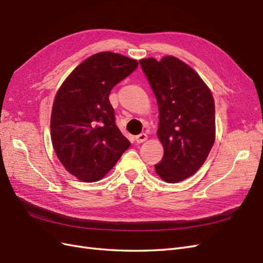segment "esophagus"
I'll list each match as a JSON object with an SVG mask.
<instances>
[{
    "instance_id": "1",
    "label": "esophagus",
    "mask_w": 263,
    "mask_h": 263,
    "mask_svg": "<svg viewBox=\"0 0 263 263\" xmlns=\"http://www.w3.org/2000/svg\"><path fill=\"white\" fill-rule=\"evenodd\" d=\"M146 139H147V136L145 133H141V134H139V136H137L136 137V142L138 144H140V143H143L144 141H146Z\"/></svg>"
}]
</instances>
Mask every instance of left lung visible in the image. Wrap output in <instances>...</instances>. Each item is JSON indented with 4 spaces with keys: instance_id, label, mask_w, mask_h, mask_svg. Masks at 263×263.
Listing matches in <instances>:
<instances>
[{
    "instance_id": "obj_1",
    "label": "left lung",
    "mask_w": 263,
    "mask_h": 263,
    "mask_svg": "<svg viewBox=\"0 0 263 263\" xmlns=\"http://www.w3.org/2000/svg\"><path fill=\"white\" fill-rule=\"evenodd\" d=\"M159 107L157 137L164 147L155 172L167 183L194 175L215 142V102L198 73L178 58L141 59Z\"/></svg>"
}]
</instances>
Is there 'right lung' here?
Here are the masks:
<instances>
[{"label": "right lung", "mask_w": 263, "mask_h": 263, "mask_svg": "<svg viewBox=\"0 0 263 263\" xmlns=\"http://www.w3.org/2000/svg\"><path fill=\"white\" fill-rule=\"evenodd\" d=\"M138 62L111 51L87 58L59 88L50 118L59 161L82 182H97L130 146L116 124L112 88L137 69Z\"/></svg>", "instance_id": "1"}]
</instances>
